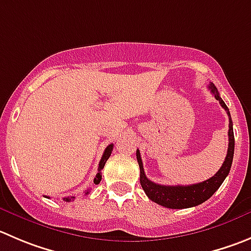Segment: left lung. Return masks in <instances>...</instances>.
<instances>
[{
	"label": "left lung",
	"instance_id": "left-lung-1",
	"mask_svg": "<svg viewBox=\"0 0 251 251\" xmlns=\"http://www.w3.org/2000/svg\"><path fill=\"white\" fill-rule=\"evenodd\" d=\"M208 88L211 90L212 94L214 95V99L217 101H219L221 106L226 109V114L229 117L228 151H226V156L223 165L221 166V169H219L216 175L212 176L208 180L203 181V182L195 183V185H159V183H155L152 181H150L145 176L142 157H140V151L137 150V160L140 169V185H142L143 190H144V192L147 193V196L152 202L160 204V206L166 207V208H190V207H195L203 203L204 201H207L218 190L219 186L223 183V181L226 180L229 171H230L231 163H233V155H234V132H233V123H231L230 113H229V109L226 107V104L224 103V101L219 96V92L216 86L211 82L208 85Z\"/></svg>",
	"mask_w": 251,
	"mask_h": 251
}]
</instances>
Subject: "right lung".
<instances>
[{
	"label": "right lung",
	"mask_w": 251,
	"mask_h": 251,
	"mask_svg": "<svg viewBox=\"0 0 251 251\" xmlns=\"http://www.w3.org/2000/svg\"><path fill=\"white\" fill-rule=\"evenodd\" d=\"M112 150H113V144H109L108 147L106 148V150H104V152H103V155H102V157H101V161H100V164H99V173H97V175H96V177H95V180H94V182L96 183H100V181H101V178H102V169L104 168V164H106V161L107 160H108V157L111 156V152H112ZM88 193H90V190H87L85 192V195H88ZM74 199H75V197H74V196H71V197H64V201L65 202H71V201H74Z\"/></svg>",
	"instance_id": "add662e5"
}]
</instances>
